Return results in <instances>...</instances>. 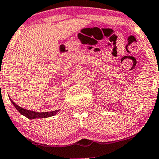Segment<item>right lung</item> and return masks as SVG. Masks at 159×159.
<instances>
[{"mask_svg":"<svg viewBox=\"0 0 159 159\" xmlns=\"http://www.w3.org/2000/svg\"><path fill=\"white\" fill-rule=\"evenodd\" d=\"M11 102H12L13 105L14 106V107L17 109V111L20 112V114L24 115V116H26L27 118H28L29 119H40V118H47V117H50V116H53L56 115L57 112H59L58 110H55V111H51V112H34V111H30V110H27V109H24V108L20 107L19 106H17L14 101H12V99H11Z\"/></svg>","mask_w":159,"mask_h":159,"instance_id":"1","label":"right lung"}]
</instances>
